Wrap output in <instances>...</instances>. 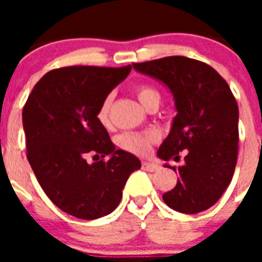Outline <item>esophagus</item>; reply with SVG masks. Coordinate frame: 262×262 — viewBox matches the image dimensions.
<instances>
[{
	"label": "esophagus",
	"mask_w": 262,
	"mask_h": 262,
	"mask_svg": "<svg viewBox=\"0 0 262 262\" xmlns=\"http://www.w3.org/2000/svg\"><path fill=\"white\" fill-rule=\"evenodd\" d=\"M143 170H147V171H156V170H159V166L155 163H149V162H143Z\"/></svg>",
	"instance_id": "34e87169"
}]
</instances>
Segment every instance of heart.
<instances>
[{
    "label": "heart",
    "instance_id": "heart-1",
    "mask_svg": "<svg viewBox=\"0 0 262 262\" xmlns=\"http://www.w3.org/2000/svg\"><path fill=\"white\" fill-rule=\"evenodd\" d=\"M136 95L141 102L144 107H149L152 104H158L160 103V94L159 91L155 87H152L149 84H140L136 87ZM110 108H111V96L103 99L100 103L98 111H96V119L98 122L104 127L111 126V118H110ZM159 141V135L154 130L147 132H125L122 135L118 136L117 144L119 145L121 149L135 155L145 156L149 154L151 147L154 144Z\"/></svg>",
    "mask_w": 262,
    "mask_h": 262
}]
</instances>
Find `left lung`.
<instances>
[{
    "instance_id": "obj_1",
    "label": "left lung",
    "mask_w": 262,
    "mask_h": 262,
    "mask_svg": "<svg viewBox=\"0 0 262 262\" xmlns=\"http://www.w3.org/2000/svg\"><path fill=\"white\" fill-rule=\"evenodd\" d=\"M174 94L178 114L158 156L185 164L172 167L179 179L163 201L174 211L194 215L215 205L234 175L238 156V103L227 81L208 63L172 55L133 63ZM171 168V167H170Z\"/></svg>"
}]
</instances>
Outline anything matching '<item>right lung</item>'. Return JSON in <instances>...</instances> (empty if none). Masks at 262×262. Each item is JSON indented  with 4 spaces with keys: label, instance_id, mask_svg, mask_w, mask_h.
<instances>
[{
    "label": "right lung",
    "instance_id": "right-lung-1",
    "mask_svg": "<svg viewBox=\"0 0 262 262\" xmlns=\"http://www.w3.org/2000/svg\"><path fill=\"white\" fill-rule=\"evenodd\" d=\"M130 71V65L53 69L23 108L27 159L39 185L61 211L79 219L114 211L129 175L141 167L135 155L115 149L96 119L103 99ZM90 155L101 159L88 164ZM107 155L112 158L104 161Z\"/></svg>",
    "mask_w": 262,
    "mask_h": 262
}]
</instances>
